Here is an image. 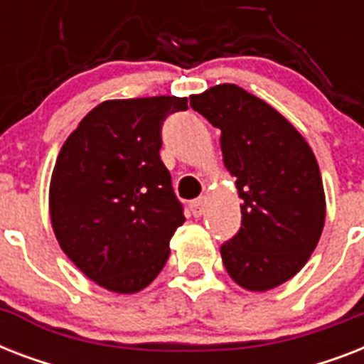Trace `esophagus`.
<instances>
[{"label":"esophagus","instance_id":"obj_1","mask_svg":"<svg viewBox=\"0 0 364 364\" xmlns=\"http://www.w3.org/2000/svg\"><path fill=\"white\" fill-rule=\"evenodd\" d=\"M204 205H205V202L202 198L191 202V211H193V215L194 217L202 215V213H204Z\"/></svg>","mask_w":364,"mask_h":364}]
</instances>
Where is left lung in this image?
<instances>
[{
    "instance_id": "1",
    "label": "left lung",
    "mask_w": 364,
    "mask_h": 364,
    "mask_svg": "<svg viewBox=\"0 0 364 364\" xmlns=\"http://www.w3.org/2000/svg\"><path fill=\"white\" fill-rule=\"evenodd\" d=\"M191 107L221 130L223 162L242 198V228L221 245L223 264L247 291L279 287L304 268L325 227L316 154L279 111L238 85L193 94Z\"/></svg>"
}]
</instances>
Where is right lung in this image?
Returning <instances> with one entry per match:
<instances>
[{
  "label": "right lung",
  "mask_w": 364,
  "mask_h": 364,
  "mask_svg": "<svg viewBox=\"0 0 364 364\" xmlns=\"http://www.w3.org/2000/svg\"><path fill=\"white\" fill-rule=\"evenodd\" d=\"M187 98L105 100L60 149L48 187L54 236L79 270L117 294L159 276L185 223L160 160V126Z\"/></svg>",
  "instance_id": "1"
}]
</instances>
